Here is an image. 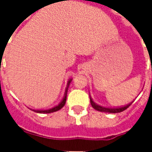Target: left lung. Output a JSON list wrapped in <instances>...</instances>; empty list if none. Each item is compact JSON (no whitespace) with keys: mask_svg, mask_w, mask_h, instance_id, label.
<instances>
[{"mask_svg":"<svg viewBox=\"0 0 152 152\" xmlns=\"http://www.w3.org/2000/svg\"><path fill=\"white\" fill-rule=\"evenodd\" d=\"M90 98H91V106H92V107L94 108V109H96V110H97V111H99V112H105V113H121V112L124 111V110H126L127 108L129 107L131 105V103H130V104L127 105V106H125V107H123L107 108V107H101V106L97 105V104H96L95 102H93V100L91 99V96H90Z\"/></svg>","mask_w":152,"mask_h":152,"instance_id":"1","label":"left lung"}]
</instances>
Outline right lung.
Listing matches in <instances>:
<instances>
[{
  "mask_svg": "<svg viewBox=\"0 0 152 152\" xmlns=\"http://www.w3.org/2000/svg\"><path fill=\"white\" fill-rule=\"evenodd\" d=\"M70 82H71V79L68 81V84H67V89H66V91H65L64 97H63L62 101H61V103H60L58 106H56V107H53V108H50V109H49V110H45V111H36V110H34V112H36V113H50L56 112V111H58V110H60L61 108L63 107V106H64V105H65V103H66V100H67V88H68V85H69V84H70Z\"/></svg>",
  "mask_w": 152,
  "mask_h": 152,
  "instance_id": "add662e5",
  "label": "right lung"
}]
</instances>
